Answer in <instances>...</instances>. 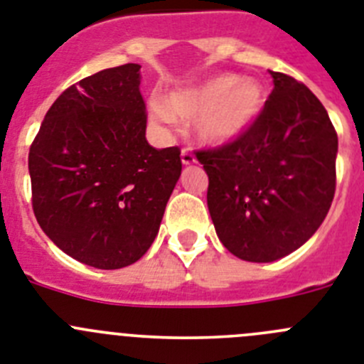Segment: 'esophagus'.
<instances>
[{"mask_svg": "<svg viewBox=\"0 0 364 364\" xmlns=\"http://www.w3.org/2000/svg\"><path fill=\"white\" fill-rule=\"evenodd\" d=\"M180 156H182V164H184V166H193V164L197 162L195 154L189 149H182V154H180Z\"/></svg>", "mask_w": 364, "mask_h": 364, "instance_id": "1", "label": "esophagus"}]
</instances>
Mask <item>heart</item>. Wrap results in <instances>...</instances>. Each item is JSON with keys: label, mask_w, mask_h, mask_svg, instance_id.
Returning <instances> with one entry per match:
<instances>
[{"label": "heart", "mask_w": 364, "mask_h": 364, "mask_svg": "<svg viewBox=\"0 0 364 364\" xmlns=\"http://www.w3.org/2000/svg\"><path fill=\"white\" fill-rule=\"evenodd\" d=\"M264 105L262 83L224 73L197 85L171 91L164 105L151 107V117L159 124H171L173 117L195 118L193 133L202 144L224 146L252 129Z\"/></svg>", "instance_id": "1"}]
</instances>
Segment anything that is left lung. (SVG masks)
<instances>
[{
    "mask_svg": "<svg viewBox=\"0 0 364 364\" xmlns=\"http://www.w3.org/2000/svg\"><path fill=\"white\" fill-rule=\"evenodd\" d=\"M273 91L252 129L198 151L218 239L239 259L273 262L319 230L336 193L337 133L304 83L273 73Z\"/></svg>",
    "mask_w": 364,
    "mask_h": 364,
    "instance_id": "obj_1",
    "label": "left lung"
}]
</instances>
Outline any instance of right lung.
Returning <instances> with one entry per match:
<instances>
[{"label": "right lung", "mask_w": 364, "mask_h": 364, "mask_svg": "<svg viewBox=\"0 0 364 364\" xmlns=\"http://www.w3.org/2000/svg\"><path fill=\"white\" fill-rule=\"evenodd\" d=\"M140 65L80 80L50 105L28 153L32 210L63 253L98 269L136 262L180 178L178 147L146 140Z\"/></svg>", "instance_id": "right-lung-1"}]
</instances>
